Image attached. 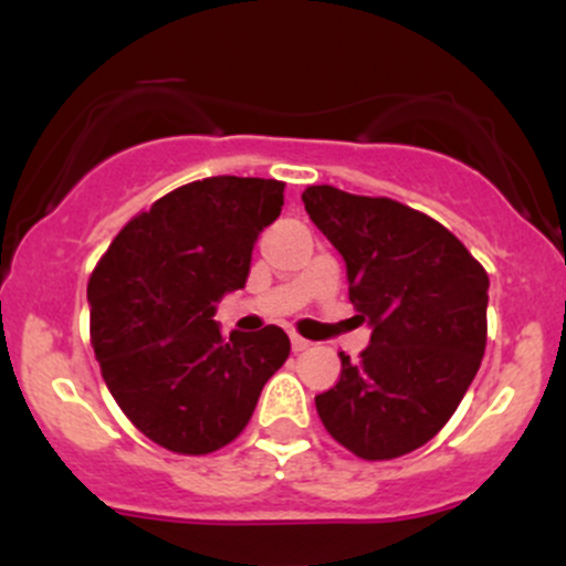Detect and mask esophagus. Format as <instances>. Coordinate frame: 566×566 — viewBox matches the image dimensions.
I'll return each mask as SVG.
<instances>
[{"label":"esophagus","mask_w":566,"mask_h":566,"mask_svg":"<svg viewBox=\"0 0 566 566\" xmlns=\"http://www.w3.org/2000/svg\"><path fill=\"white\" fill-rule=\"evenodd\" d=\"M290 343H292V350H295V354H297V350H305V348L311 346V340H305V337L295 335V333L290 335Z\"/></svg>","instance_id":"obj_1"}]
</instances>
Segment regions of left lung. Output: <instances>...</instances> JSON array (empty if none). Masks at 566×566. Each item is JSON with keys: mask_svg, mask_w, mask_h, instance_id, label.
<instances>
[{"mask_svg": "<svg viewBox=\"0 0 566 566\" xmlns=\"http://www.w3.org/2000/svg\"><path fill=\"white\" fill-rule=\"evenodd\" d=\"M303 205L346 261L348 297L373 327L359 361L340 354V380L316 396V412L356 458L418 450L482 365L490 276L454 233L401 201L308 186Z\"/></svg>", "mask_w": 566, "mask_h": 566, "instance_id": "8db88e82", "label": "left lung"}]
</instances>
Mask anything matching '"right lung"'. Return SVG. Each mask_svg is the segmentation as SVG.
Wrapping results in <instances>:
<instances>
[{
	"mask_svg": "<svg viewBox=\"0 0 566 566\" xmlns=\"http://www.w3.org/2000/svg\"><path fill=\"white\" fill-rule=\"evenodd\" d=\"M282 205V180H193L129 220L90 276L103 380L165 450L207 454L237 439L265 380L287 361L282 327L226 337L212 319L220 297L244 287L252 247Z\"/></svg>",
	"mask_w": 566,
	"mask_h": 566,
	"instance_id": "right-lung-1",
	"label": "right lung"
}]
</instances>
